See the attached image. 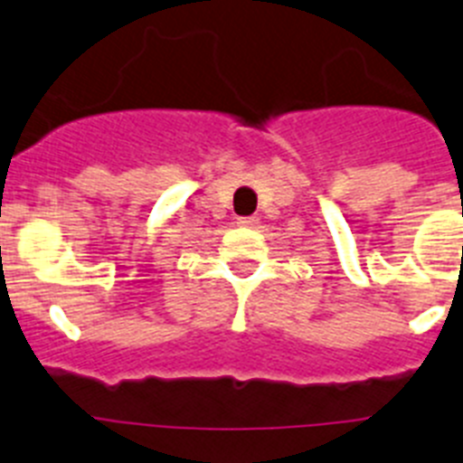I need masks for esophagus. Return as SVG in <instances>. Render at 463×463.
Here are the masks:
<instances>
[{
  "mask_svg": "<svg viewBox=\"0 0 463 463\" xmlns=\"http://www.w3.org/2000/svg\"><path fill=\"white\" fill-rule=\"evenodd\" d=\"M257 222H260L257 218H239L241 227H257Z\"/></svg>",
  "mask_w": 463,
  "mask_h": 463,
  "instance_id": "obj_1",
  "label": "esophagus"
}]
</instances>
